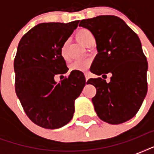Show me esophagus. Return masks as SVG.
Here are the masks:
<instances>
[{
	"mask_svg": "<svg viewBox=\"0 0 154 154\" xmlns=\"http://www.w3.org/2000/svg\"><path fill=\"white\" fill-rule=\"evenodd\" d=\"M85 80H88L90 77V72L86 71V72H85Z\"/></svg>",
	"mask_w": 154,
	"mask_h": 154,
	"instance_id": "34e87169",
	"label": "esophagus"
}]
</instances>
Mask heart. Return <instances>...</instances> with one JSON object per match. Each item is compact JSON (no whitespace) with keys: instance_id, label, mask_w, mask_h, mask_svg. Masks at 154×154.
Here are the masks:
<instances>
[{"instance_id":"1","label":"heart","mask_w":154,"mask_h":154,"mask_svg":"<svg viewBox=\"0 0 154 154\" xmlns=\"http://www.w3.org/2000/svg\"><path fill=\"white\" fill-rule=\"evenodd\" d=\"M93 37L91 32L86 29H82L78 30L76 33V37L77 39L81 42L82 44H85L87 42L89 41V38ZM60 53L61 57L65 60H69V54H68L67 50V42H64L60 47ZM89 65H90V61L89 60L86 59H79V60H76L75 61L70 65V70L71 71H86L89 69Z\"/></svg>"}]
</instances>
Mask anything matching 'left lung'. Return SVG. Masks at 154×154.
Returning <instances> with one entry per match:
<instances>
[{"instance_id": "obj_1", "label": "left lung", "mask_w": 154, "mask_h": 154, "mask_svg": "<svg viewBox=\"0 0 154 154\" xmlns=\"http://www.w3.org/2000/svg\"><path fill=\"white\" fill-rule=\"evenodd\" d=\"M95 37L97 54L91 70L97 75L111 72L110 82L90 78L97 94L92 98L100 119L112 125L136 115L147 94L148 62L138 36L116 16L104 15L82 20Z\"/></svg>"}]
</instances>
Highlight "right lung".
I'll return each instance as SVG.
<instances>
[{
    "instance_id": "1",
    "label": "right lung",
    "mask_w": 154,
    "mask_h": 154,
    "mask_svg": "<svg viewBox=\"0 0 154 154\" xmlns=\"http://www.w3.org/2000/svg\"><path fill=\"white\" fill-rule=\"evenodd\" d=\"M78 23H42L26 32L18 45L16 94L28 117L45 129L60 128L71 121L75 100L88 82L81 71H72L59 83L54 80L69 70L60 49Z\"/></svg>"
}]
</instances>
